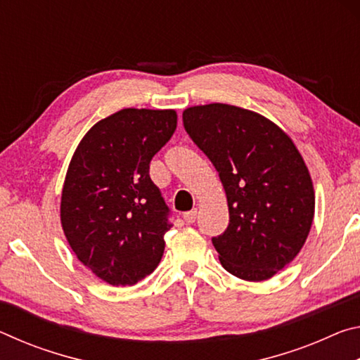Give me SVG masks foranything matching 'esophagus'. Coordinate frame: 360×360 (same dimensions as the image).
I'll use <instances>...</instances> for the list:
<instances>
[{"label": "esophagus", "instance_id": "1", "mask_svg": "<svg viewBox=\"0 0 360 360\" xmlns=\"http://www.w3.org/2000/svg\"><path fill=\"white\" fill-rule=\"evenodd\" d=\"M182 217H184L186 224H193L195 221H197V210H192V211H187L182 214Z\"/></svg>", "mask_w": 360, "mask_h": 360}]
</instances>
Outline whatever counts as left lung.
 <instances>
[{
  "label": "left lung",
  "instance_id": "left-lung-1",
  "mask_svg": "<svg viewBox=\"0 0 360 360\" xmlns=\"http://www.w3.org/2000/svg\"><path fill=\"white\" fill-rule=\"evenodd\" d=\"M184 129L217 169L229 227L212 238L219 260L245 281H265L308 238L314 188L292 139L264 115L211 103L182 112Z\"/></svg>",
  "mask_w": 360,
  "mask_h": 360
}]
</instances>
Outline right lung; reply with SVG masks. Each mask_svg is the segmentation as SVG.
<instances>
[{"label":"right lung","mask_w":360,"mask_h":360,"mask_svg":"<svg viewBox=\"0 0 360 360\" xmlns=\"http://www.w3.org/2000/svg\"><path fill=\"white\" fill-rule=\"evenodd\" d=\"M176 124L173 109H122L96 122L71 158L62 227L77 259L108 284H136L162 259L172 224L149 163Z\"/></svg>","instance_id":"obj_1"}]
</instances>
